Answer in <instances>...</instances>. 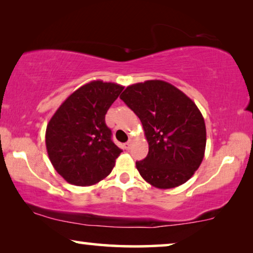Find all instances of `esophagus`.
Returning a JSON list of instances; mask_svg holds the SVG:
<instances>
[{
    "instance_id": "esophagus-1",
    "label": "esophagus",
    "mask_w": 253,
    "mask_h": 253,
    "mask_svg": "<svg viewBox=\"0 0 253 253\" xmlns=\"http://www.w3.org/2000/svg\"><path fill=\"white\" fill-rule=\"evenodd\" d=\"M131 145H132V141H131V140L126 141V143L124 144V148H126V150H130V148H131Z\"/></svg>"
}]
</instances>
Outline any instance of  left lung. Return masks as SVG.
Segmentation results:
<instances>
[{"instance_id":"8db88e82","label":"left lung","mask_w":253,"mask_h":253,"mask_svg":"<svg viewBox=\"0 0 253 253\" xmlns=\"http://www.w3.org/2000/svg\"><path fill=\"white\" fill-rule=\"evenodd\" d=\"M139 117L148 154L136 167L145 181L171 189L192 177L204 159V117L189 96L164 81L133 84L120 96Z\"/></svg>"}]
</instances>
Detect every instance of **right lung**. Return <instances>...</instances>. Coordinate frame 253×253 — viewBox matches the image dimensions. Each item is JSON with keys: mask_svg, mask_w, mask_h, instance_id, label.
<instances>
[{"mask_svg": "<svg viewBox=\"0 0 253 253\" xmlns=\"http://www.w3.org/2000/svg\"><path fill=\"white\" fill-rule=\"evenodd\" d=\"M114 83L94 81L75 91L56 110L46 130L48 157L65 181L95 184L112 172L121 154L105 116L123 91Z\"/></svg>", "mask_w": 253, "mask_h": 253, "instance_id": "obj_1", "label": "right lung"}]
</instances>
